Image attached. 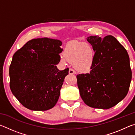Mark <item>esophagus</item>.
<instances>
[{"instance_id": "obj_1", "label": "esophagus", "mask_w": 135, "mask_h": 135, "mask_svg": "<svg viewBox=\"0 0 135 135\" xmlns=\"http://www.w3.org/2000/svg\"><path fill=\"white\" fill-rule=\"evenodd\" d=\"M69 74H76V72L75 71L72 69V68H70L69 70Z\"/></svg>"}]
</instances>
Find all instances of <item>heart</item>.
I'll return each mask as SVG.
<instances>
[{
	"instance_id": "obj_1",
	"label": "heart",
	"mask_w": 135,
	"mask_h": 135,
	"mask_svg": "<svg viewBox=\"0 0 135 135\" xmlns=\"http://www.w3.org/2000/svg\"><path fill=\"white\" fill-rule=\"evenodd\" d=\"M95 55V50L90 43L73 42L66 45L64 56H61V61L65 64L67 60L73 63L77 70L87 72L92 67Z\"/></svg>"
}]
</instances>
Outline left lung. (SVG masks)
Instances as JSON below:
<instances>
[{"instance_id": "obj_1", "label": "left lung", "mask_w": 135, "mask_h": 135, "mask_svg": "<svg viewBox=\"0 0 135 135\" xmlns=\"http://www.w3.org/2000/svg\"><path fill=\"white\" fill-rule=\"evenodd\" d=\"M95 61L89 73L77 76L80 95L84 103L95 108L109 109L127 95L132 80L129 55L116 38L89 36Z\"/></svg>"}]
</instances>
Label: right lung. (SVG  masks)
<instances>
[{"mask_svg":"<svg viewBox=\"0 0 135 135\" xmlns=\"http://www.w3.org/2000/svg\"><path fill=\"white\" fill-rule=\"evenodd\" d=\"M62 42L47 37L32 39L15 52L9 67L10 89L22 105L33 111L51 109L58 102L68 68L56 65Z\"/></svg>","mask_w":135,"mask_h":135,"instance_id":"obj_1","label":"right lung"}]
</instances>
